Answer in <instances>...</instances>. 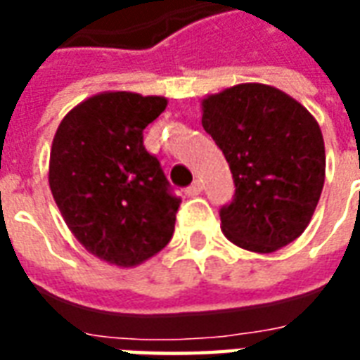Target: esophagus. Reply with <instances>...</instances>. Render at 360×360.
<instances>
[{
	"mask_svg": "<svg viewBox=\"0 0 360 360\" xmlns=\"http://www.w3.org/2000/svg\"><path fill=\"white\" fill-rule=\"evenodd\" d=\"M200 193H202V181H195V183L187 188L188 196H196L200 195Z\"/></svg>",
	"mask_w": 360,
	"mask_h": 360,
	"instance_id": "34e87169",
	"label": "esophagus"
}]
</instances>
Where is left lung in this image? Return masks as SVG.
<instances>
[{"label":"left lung","mask_w":360,"mask_h":360,"mask_svg":"<svg viewBox=\"0 0 360 360\" xmlns=\"http://www.w3.org/2000/svg\"><path fill=\"white\" fill-rule=\"evenodd\" d=\"M202 127L233 173V202L219 212L227 239L268 255L301 237L326 177L312 113L270 84L245 82L204 98Z\"/></svg>","instance_id":"8db88e82"}]
</instances>
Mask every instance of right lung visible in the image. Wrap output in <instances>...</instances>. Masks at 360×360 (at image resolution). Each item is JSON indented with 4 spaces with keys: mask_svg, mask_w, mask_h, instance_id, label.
<instances>
[{
    "mask_svg": "<svg viewBox=\"0 0 360 360\" xmlns=\"http://www.w3.org/2000/svg\"><path fill=\"white\" fill-rule=\"evenodd\" d=\"M165 105L164 96L100 92L67 113L51 142L53 200L77 241L108 264L139 266L172 239L181 198L142 144Z\"/></svg>",
    "mask_w": 360,
    "mask_h": 360,
    "instance_id": "obj_1",
    "label": "right lung"
}]
</instances>
